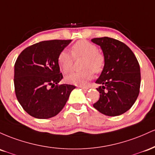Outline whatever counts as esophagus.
I'll return each mask as SVG.
<instances>
[{
  "instance_id": "34e87169",
  "label": "esophagus",
  "mask_w": 155,
  "mask_h": 155,
  "mask_svg": "<svg viewBox=\"0 0 155 155\" xmlns=\"http://www.w3.org/2000/svg\"><path fill=\"white\" fill-rule=\"evenodd\" d=\"M78 87H79V88H81V89L84 90V91H86V90L88 89V87L86 86H79Z\"/></svg>"
}]
</instances>
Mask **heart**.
I'll return each mask as SVG.
<instances>
[{
    "label": "heart",
    "instance_id": "b5f03b06",
    "mask_svg": "<svg viewBox=\"0 0 155 155\" xmlns=\"http://www.w3.org/2000/svg\"><path fill=\"white\" fill-rule=\"evenodd\" d=\"M72 56L67 50H63L58 56V64L60 69L64 73L71 70L73 64V57H83L81 71H72L66 77V81L74 85L86 84L91 79L93 72L100 73L105 65V56L98 51V48L87 40H80L74 43L71 48Z\"/></svg>",
    "mask_w": 155,
    "mask_h": 155
}]
</instances>
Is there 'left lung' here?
Instances as JSON below:
<instances>
[{
  "instance_id": "1",
  "label": "left lung",
  "mask_w": 155,
  "mask_h": 155,
  "mask_svg": "<svg viewBox=\"0 0 155 155\" xmlns=\"http://www.w3.org/2000/svg\"><path fill=\"white\" fill-rule=\"evenodd\" d=\"M91 41L100 45L105 66L96 83L100 96L93 106L109 116L123 114L131 108L140 91V71L136 57L124 43L113 38L101 37Z\"/></svg>"
}]
</instances>
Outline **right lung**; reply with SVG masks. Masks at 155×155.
<instances>
[{"mask_svg": "<svg viewBox=\"0 0 155 155\" xmlns=\"http://www.w3.org/2000/svg\"><path fill=\"white\" fill-rule=\"evenodd\" d=\"M72 40L54 39L31 45L15 64V91L24 110L36 119H50L63 109L75 86L58 84L63 78L59 53Z\"/></svg>", "mask_w": 155, "mask_h": 155, "instance_id": "obj_1", "label": "right lung"}]
</instances>
